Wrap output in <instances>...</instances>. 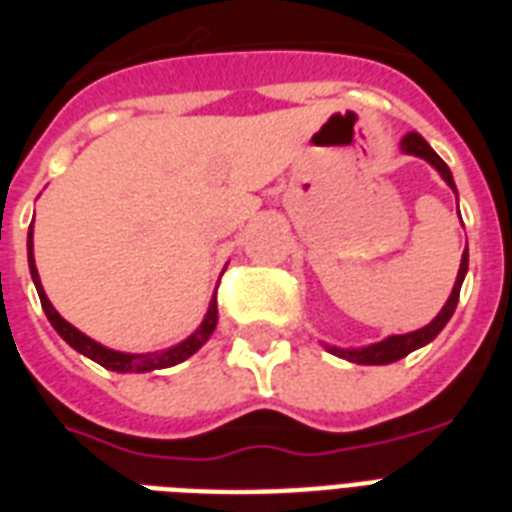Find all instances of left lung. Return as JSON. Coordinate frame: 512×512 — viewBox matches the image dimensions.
Returning a JSON list of instances; mask_svg holds the SVG:
<instances>
[{
	"instance_id": "obj_1",
	"label": "left lung",
	"mask_w": 512,
	"mask_h": 512,
	"mask_svg": "<svg viewBox=\"0 0 512 512\" xmlns=\"http://www.w3.org/2000/svg\"><path fill=\"white\" fill-rule=\"evenodd\" d=\"M401 151H404V154L420 156V159H425V162L433 164V167L441 172V177L446 180V185H452L454 188L452 172H449L446 162L436 154V151H433V148L428 146V143H425V138H422V135H417V132H409V135L401 140ZM454 193H457V188H454ZM465 273H468V249L462 252L460 273H457V281H454L452 295H449V300H446V305L441 308V313H438L436 319L430 321L428 327L417 329V332H409V335H393V337H388V340L374 342V345H369V348H358V350L329 348V350H332L335 356L348 358V361H356V364H393V361H398V358L409 356L412 350L422 348V345H428V342L446 327V321L452 319L454 308H457V300H460V287H462V279H465Z\"/></svg>"
}]
</instances>
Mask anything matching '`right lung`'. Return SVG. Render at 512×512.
I'll list each match as a JSON object with an SVG mask.
<instances>
[{
    "label": "right lung",
    "mask_w": 512,
    "mask_h": 512,
    "mask_svg": "<svg viewBox=\"0 0 512 512\" xmlns=\"http://www.w3.org/2000/svg\"><path fill=\"white\" fill-rule=\"evenodd\" d=\"M28 268H31V279H34L39 300H42V308L44 313H47V319H50L52 327H55V332H58L71 348L84 353V356L92 358V361H98L100 366H106L111 372H151V369H167V366L180 364V361H185L188 356H193V353L209 340V335H212L217 327V297H212V303H209V311L207 316H204V321H201V327L196 329L188 340L180 342V345H175V348L170 350H162V353H119V350L103 348V345H98V342L90 340L87 335H82L79 329L71 327L66 319H60V313L52 308V303L47 300V295H44L42 281H39V273H36L31 233H28Z\"/></svg>",
    "instance_id": "add662e5"
}]
</instances>
